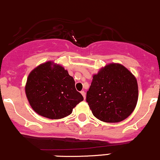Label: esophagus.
Wrapping results in <instances>:
<instances>
[{"mask_svg": "<svg viewBox=\"0 0 160 160\" xmlns=\"http://www.w3.org/2000/svg\"><path fill=\"white\" fill-rule=\"evenodd\" d=\"M81 94H82V96H83L84 99H86V93H85V92H84V91H81Z\"/></svg>", "mask_w": 160, "mask_h": 160, "instance_id": "34e87169", "label": "esophagus"}]
</instances>
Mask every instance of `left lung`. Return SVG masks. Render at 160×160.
I'll return each instance as SVG.
<instances>
[{
  "label": "left lung",
  "mask_w": 160,
  "mask_h": 160,
  "mask_svg": "<svg viewBox=\"0 0 160 160\" xmlns=\"http://www.w3.org/2000/svg\"><path fill=\"white\" fill-rule=\"evenodd\" d=\"M138 100L137 79L124 66L112 63L92 76L87 102L92 115L104 122L117 123L134 112Z\"/></svg>",
  "instance_id": "obj_1"
}]
</instances>
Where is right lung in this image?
I'll return each mask as SVG.
<instances>
[{
	"mask_svg": "<svg viewBox=\"0 0 160 160\" xmlns=\"http://www.w3.org/2000/svg\"><path fill=\"white\" fill-rule=\"evenodd\" d=\"M25 92L32 108L49 119L68 116L83 100L68 71L51 61L39 64L29 73Z\"/></svg>",
	"mask_w": 160,
	"mask_h": 160,
	"instance_id": "right-lung-1",
	"label": "right lung"
}]
</instances>
